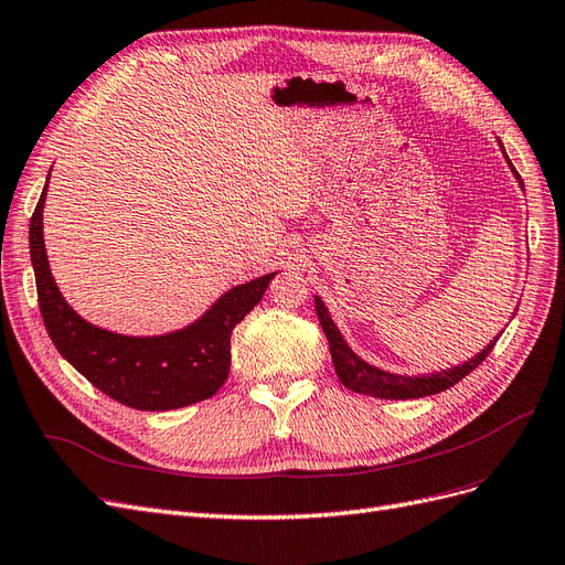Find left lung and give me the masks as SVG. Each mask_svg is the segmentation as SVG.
<instances>
[{"label": "left lung", "instance_id": "8db88e82", "mask_svg": "<svg viewBox=\"0 0 565 565\" xmlns=\"http://www.w3.org/2000/svg\"><path fill=\"white\" fill-rule=\"evenodd\" d=\"M504 156H507V152H504ZM511 169H514V164H511ZM514 174L519 177L516 169H514ZM519 183L523 185L521 177H519ZM316 313H318V320L322 324L324 337H328V341H330V353H332V363H334V372H337L339 382L344 384L349 391L365 393V396L384 398V401L424 398V396H434V393H440V391L455 386L457 382L465 380L467 374H471L478 365L486 361L488 353L494 349V344H498V339H500V334H498L481 353L473 355L471 361L461 363L457 367L440 370V372H434V374H422V377H403V374H391V372L372 367L365 361H361V358H358L349 349L344 337L339 334L337 324L332 322L328 309H324V303L318 297H316Z\"/></svg>", "mask_w": 565, "mask_h": 565}]
</instances>
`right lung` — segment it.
<instances>
[{
	"label": "right lung",
	"instance_id": "right-lung-1",
	"mask_svg": "<svg viewBox=\"0 0 565 565\" xmlns=\"http://www.w3.org/2000/svg\"><path fill=\"white\" fill-rule=\"evenodd\" d=\"M44 195L46 185L30 218V259L40 311L58 353L98 391L134 409L162 413L214 396L228 377L235 324L262 301L276 273L228 289L200 320L172 334L125 337L100 330L65 303L51 276L42 235Z\"/></svg>",
	"mask_w": 565,
	"mask_h": 565
}]
</instances>
